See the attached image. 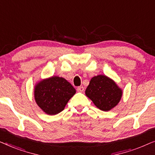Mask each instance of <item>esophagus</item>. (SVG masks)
I'll return each instance as SVG.
<instances>
[{
    "label": "esophagus",
    "mask_w": 155,
    "mask_h": 155,
    "mask_svg": "<svg viewBox=\"0 0 155 155\" xmlns=\"http://www.w3.org/2000/svg\"><path fill=\"white\" fill-rule=\"evenodd\" d=\"M77 90H78V92H84V89L82 86H80V87H78L77 88Z\"/></svg>",
    "instance_id": "1"
}]
</instances>
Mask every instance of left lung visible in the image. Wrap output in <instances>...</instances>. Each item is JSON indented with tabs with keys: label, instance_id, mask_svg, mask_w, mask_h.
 Instances as JSON below:
<instances>
[{
	"label": "left lung",
	"instance_id": "left-lung-1",
	"mask_svg": "<svg viewBox=\"0 0 155 155\" xmlns=\"http://www.w3.org/2000/svg\"><path fill=\"white\" fill-rule=\"evenodd\" d=\"M85 94L97 108L101 111H109L119 103L123 91L111 78L99 75L90 80Z\"/></svg>",
	"mask_w": 155,
	"mask_h": 155
}]
</instances>
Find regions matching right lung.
<instances>
[{
  "label": "right lung",
  "instance_id": "add662e5",
  "mask_svg": "<svg viewBox=\"0 0 155 155\" xmlns=\"http://www.w3.org/2000/svg\"><path fill=\"white\" fill-rule=\"evenodd\" d=\"M75 92L69 82L58 76L41 80L35 84L34 90L36 103L48 115L62 111Z\"/></svg>",
  "mask_w": 155,
  "mask_h": 155
}]
</instances>
